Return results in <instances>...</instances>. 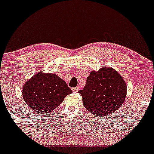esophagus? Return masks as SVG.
<instances>
[{
  "instance_id": "obj_1",
  "label": "esophagus",
  "mask_w": 154,
  "mask_h": 154,
  "mask_svg": "<svg viewBox=\"0 0 154 154\" xmlns=\"http://www.w3.org/2000/svg\"><path fill=\"white\" fill-rule=\"evenodd\" d=\"M79 88H72V90H73V92H74V93H76V92H78V91H79Z\"/></svg>"
}]
</instances>
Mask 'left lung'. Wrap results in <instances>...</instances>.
Here are the masks:
<instances>
[{"instance_id":"1","label":"left lung","mask_w":154,"mask_h":154,"mask_svg":"<svg viewBox=\"0 0 154 154\" xmlns=\"http://www.w3.org/2000/svg\"><path fill=\"white\" fill-rule=\"evenodd\" d=\"M79 93L83 106L94 116H104L119 109L127 95V85L122 75L111 67H102L90 73Z\"/></svg>"}]
</instances>
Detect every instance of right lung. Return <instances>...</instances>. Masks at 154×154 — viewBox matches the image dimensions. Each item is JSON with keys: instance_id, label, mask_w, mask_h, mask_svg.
<instances>
[{"instance_id": "right-lung-1", "label": "right lung", "mask_w": 154, "mask_h": 154, "mask_svg": "<svg viewBox=\"0 0 154 154\" xmlns=\"http://www.w3.org/2000/svg\"><path fill=\"white\" fill-rule=\"evenodd\" d=\"M22 92L29 108L38 113H49L72 90L57 75L38 71L24 83Z\"/></svg>"}]
</instances>
